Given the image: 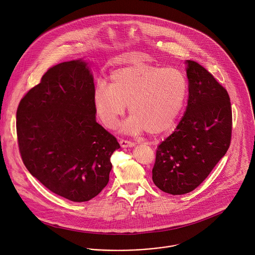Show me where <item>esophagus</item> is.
I'll use <instances>...</instances> for the list:
<instances>
[{"label":"esophagus","instance_id":"1","mask_svg":"<svg viewBox=\"0 0 255 255\" xmlns=\"http://www.w3.org/2000/svg\"><path fill=\"white\" fill-rule=\"evenodd\" d=\"M119 143L122 147H132L135 145V143L133 141H127V140H123V139H121L119 141Z\"/></svg>","mask_w":255,"mask_h":255}]
</instances>
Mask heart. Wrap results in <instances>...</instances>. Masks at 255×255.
I'll use <instances>...</instances> for the list:
<instances>
[{"label":"heart","instance_id":"b5f03b06","mask_svg":"<svg viewBox=\"0 0 255 255\" xmlns=\"http://www.w3.org/2000/svg\"><path fill=\"white\" fill-rule=\"evenodd\" d=\"M188 94L184 74L176 68L133 61L114 70L111 85L99 81L94 106L102 123L110 129L119 125L126 106L131 117L125 129L159 135L169 130L181 113Z\"/></svg>","mask_w":255,"mask_h":255}]
</instances>
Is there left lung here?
Wrapping results in <instances>:
<instances>
[{"label": "left lung", "mask_w": 255, "mask_h": 255, "mask_svg": "<svg viewBox=\"0 0 255 255\" xmlns=\"http://www.w3.org/2000/svg\"><path fill=\"white\" fill-rule=\"evenodd\" d=\"M189 99L175 131L156 150L152 181L162 192L194 191L225 155L232 137V109L226 89L194 60H187Z\"/></svg>", "instance_id": "1"}]
</instances>
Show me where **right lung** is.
<instances>
[{"instance_id":"obj_1","label":"right lung","mask_w":255,"mask_h":255,"mask_svg":"<svg viewBox=\"0 0 255 255\" xmlns=\"http://www.w3.org/2000/svg\"><path fill=\"white\" fill-rule=\"evenodd\" d=\"M94 79L87 63L48 69L16 111L19 153L30 174L71 201L97 197L108 185L111 156L120 145L96 121Z\"/></svg>"}]
</instances>
